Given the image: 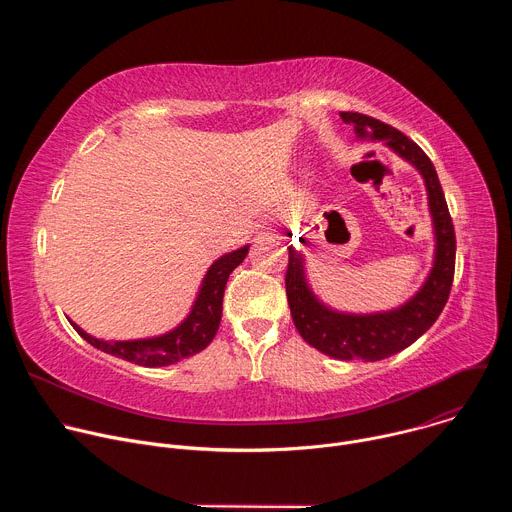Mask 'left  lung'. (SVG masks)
Wrapping results in <instances>:
<instances>
[{"instance_id":"8db88e82","label":"left lung","mask_w":512,"mask_h":512,"mask_svg":"<svg viewBox=\"0 0 512 512\" xmlns=\"http://www.w3.org/2000/svg\"><path fill=\"white\" fill-rule=\"evenodd\" d=\"M340 117L346 123H354L358 137L383 139L391 150L421 172L435 229L433 269L417 294L397 310L369 316L338 314L320 304L312 294V289L306 283L302 255L289 247L285 294L291 320H294L298 332L310 346L338 360L362 358L375 362L413 344L442 314L454 281L456 233L440 178H437L431 160L419 145L399 129L375 117L354 111H342Z\"/></svg>"}]
</instances>
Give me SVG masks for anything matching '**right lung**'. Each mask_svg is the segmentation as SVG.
<instances>
[{
	"label": "right lung",
	"mask_w": 512,
	"mask_h": 512,
	"mask_svg": "<svg viewBox=\"0 0 512 512\" xmlns=\"http://www.w3.org/2000/svg\"><path fill=\"white\" fill-rule=\"evenodd\" d=\"M247 251L249 247H241L229 255H223L221 259H216L210 265L202 281L200 294L192 306V312L178 328H174L164 336L109 342V340H99L89 336L75 322L70 324L91 346L107 354H113L117 358H123L127 362L141 364V367H166V364H174L182 358H188L204 350L212 342L218 326H221L225 285L233 269L243 263Z\"/></svg>",
	"instance_id": "1"
}]
</instances>
